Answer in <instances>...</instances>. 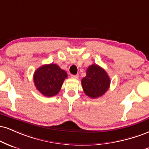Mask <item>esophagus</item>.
Here are the masks:
<instances>
[{"label": "esophagus", "mask_w": 149, "mask_h": 149, "mask_svg": "<svg viewBox=\"0 0 149 149\" xmlns=\"http://www.w3.org/2000/svg\"><path fill=\"white\" fill-rule=\"evenodd\" d=\"M71 77L73 79H78L79 75L78 74H71Z\"/></svg>", "instance_id": "1"}]
</instances>
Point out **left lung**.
<instances>
[{
	"label": "left lung",
	"instance_id": "1",
	"mask_svg": "<svg viewBox=\"0 0 149 149\" xmlns=\"http://www.w3.org/2000/svg\"><path fill=\"white\" fill-rule=\"evenodd\" d=\"M86 95L92 98L102 95L109 88L110 79L106 72L97 65L89 66L86 76L81 80Z\"/></svg>",
	"mask_w": 149,
	"mask_h": 149
}]
</instances>
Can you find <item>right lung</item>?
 Masks as SVG:
<instances>
[{"label": "right lung", "mask_w": 149, "mask_h": 149, "mask_svg": "<svg viewBox=\"0 0 149 149\" xmlns=\"http://www.w3.org/2000/svg\"><path fill=\"white\" fill-rule=\"evenodd\" d=\"M67 73L56 64L45 65L36 71L34 83L37 89L47 97L54 96L60 91Z\"/></svg>", "instance_id": "1"}]
</instances>
